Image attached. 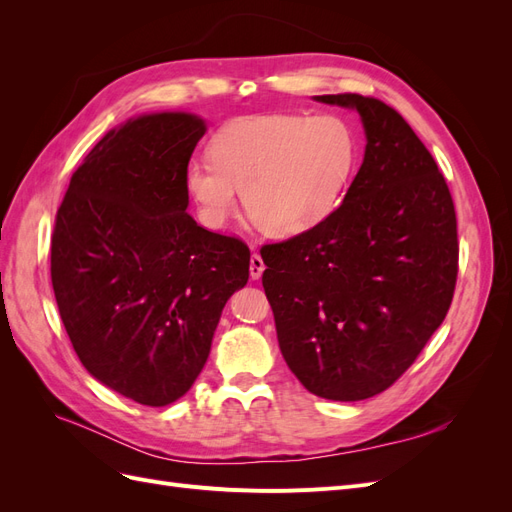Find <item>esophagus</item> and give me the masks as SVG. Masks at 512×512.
Segmentation results:
<instances>
[{"instance_id":"esophagus-1","label":"esophagus","mask_w":512,"mask_h":512,"mask_svg":"<svg viewBox=\"0 0 512 512\" xmlns=\"http://www.w3.org/2000/svg\"><path fill=\"white\" fill-rule=\"evenodd\" d=\"M262 271H265V262H262V258L258 254H252V258H250V277H252V280H258Z\"/></svg>"}]
</instances>
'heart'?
<instances>
[{"label": "heart", "mask_w": 512, "mask_h": 512, "mask_svg": "<svg viewBox=\"0 0 512 512\" xmlns=\"http://www.w3.org/2000/svg\"><path fill=\"white\" fill-rule=\"evenodd\" d=\"M359 162V138L337 115L273 113L230 121L211 138V156L183 166V192L198 222L218 230L239 198L277 239L303 237L342 205Z\"/></svg>", "instance_id": "b5f03b06"}]
</instances>
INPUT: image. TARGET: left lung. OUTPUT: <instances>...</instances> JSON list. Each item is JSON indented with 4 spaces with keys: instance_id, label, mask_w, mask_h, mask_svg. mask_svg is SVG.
<instances>
[{
    "instance_id": "1",
    "label": "left lung",
    "mask_w": 512,
    "mask_h": 512,
    "mask_svg": "<svg viewBox=\"0 0 512 512\" xmlns=\"http://www.w3.org/2000/svg\"><path fill=\"white\" fill-rule=\"evenodd\" d=\"M314 100L359 113L363 164L327 222L262 247V286L292 374L318 397L361 401L404 374L451 307L457 218L436 160L395 108L359 94Z\"/></svg>"
}]
</instances>
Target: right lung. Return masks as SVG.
I'll return each instance as SVG.
<instances>
[{
    "instance_id": "right-lung-1",
    "label": "right lung",
    "mask_w": 512,
    "mask_h": 512,
    "mask_svg": "<svg viewBox=\"0 0 512 512\" xmlns=\"http://www.w3.org/2000/svg\"><path fill=\"white\" fill-rule=\"evenodd\" d=\"M207 132L183 111L108 130L70 179L51 239L59 316L85 369L143 406H168L203 371L250 250L185 213L183 166Z\"/></svg>"
}]
</instances>
